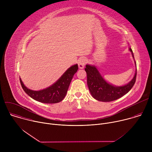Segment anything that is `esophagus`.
Returning <instances> with one entry per match:
<instances>
[{
  "label": "esophagus",
  "instance_id": "esophagus-1",
  "mask_svg": "<svg viewBox=\"0 0 152 152\" xmlns=\"http://www.w3.org/2000/svg\"><path fill=\"white\" fill-rule=\"evenodd\" d=\"M86 64V60L85 58H81L78 61V66L79 69H83Z\"/></svg>",
  "mask_w": 152,
  "mask_h": 152
}]
</instances>
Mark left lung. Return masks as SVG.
<instances>
[{
    "label": "left lung",
    "mask_w": 152,
    "mask_h": 152,
    "mask_svg": "<svg viewBox=\"0 0 152 152\" xmlns=\"http://www.w3.org/2000/svg\"><path fill=\"white\" fill-rule=\"evenodd\" d=\"M129 50L134 58L132 50L131 48ZM85 70L87 75V84L90 93L99 101L111 102L121 97L131 90L136 81L137 70L132 80L121 86H114L106 82L94 66L86 65Z\"/></svg>",
    "instance_id": "left-lung-1"
}]
</instances>
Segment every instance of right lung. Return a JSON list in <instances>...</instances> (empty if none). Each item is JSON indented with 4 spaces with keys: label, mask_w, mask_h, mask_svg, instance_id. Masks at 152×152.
I'll return each mask as SVG.
<instances>
[{
    "label": "right lung",
    "mask_w": 152,
    "mask_h": 152,
    "mask_svg": "<svg viewBox=\"0 0 152 152\" xmlns=\"http://www.w3.org/2000/svg\"><path fill=\"white\" fill-rule=\"evenodd\" d=\"M77 70V64L74 65L65 72L53 85L46 89L38 91L27 88L21 79H20V82L25 92L33 99L44 103H56L64 99L72 78Z\"/></svg>",
    "instance_id": "add662e5"
}]
</instances>
